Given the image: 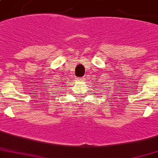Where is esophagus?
<instances>
[{"label": "esophagus", "mask_w": 158, "mask_h": 158, "mask_svg": "<svg viewBox=\"0 0 158 158\" xmlns=\"http://www.w3.org/2000/svg\"><path fill=\"white\" fill-rule=\"evenodd\" d=\"M84 80V78H78L77 79V81H79V82H83Z\"/></svg>", "instance_id": "esophagus-1"}]
</instances>
